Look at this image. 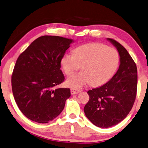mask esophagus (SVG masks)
Returning <instances> with one entry per match:
<instances>
[{
  "label": "esophagus",
  "mask_w": 148,
  "mask_h": 148,
  "mask_svg": "<svg viewBox=\"0 0 148 148\" xmlns=\"http://www.w3.org/2000/svg\"><path fill=\"white\" fill-rule=\"evenodd\" d=\"M80 91H81L80 90H75V89H71V90H70V93H71L72 95L77 94V93H79Z\"/></svg>",
  "instance_id": "esophagus-1"
}]
</instances>
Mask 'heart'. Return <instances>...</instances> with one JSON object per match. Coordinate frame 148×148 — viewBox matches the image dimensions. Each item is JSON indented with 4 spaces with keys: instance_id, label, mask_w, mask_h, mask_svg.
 Returning <instances> with one entry per match:
<instances>
[{
    "instance_id": "heart-1",
    "label": "heart",
    "mask_w": 148,
    "mask_h": 148,
    "mask_svg": "<svg viewBox=\"0 0 148 148\" xmlns=\"http://www.w3.org/2000/svg\"><path fill=\"white\" fill-rule=\"evenodd\" d=\"M119 57L115 49L99 43L79 46L74 54H66L61 59V66L67 75L80 69L82 71L70 76L66 80L69 88L78 90L91 84L101 86L108 82L118 67Z\"/></svg>"
}]
</instances>
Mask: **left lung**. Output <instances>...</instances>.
Segmentation results:
<instances>
[{"label": "left lung", "mask_w": 148, "mask_h": 148, "mask_svg": "<svg viewBox=\"0 0 148 148\" xmlns=\"http://www.w3.org/2000/svg\"><path fill=\"white\" fill-rule=\"evenodd\" d=\"M116 48L120 65L116 74L104 85L89 90L90 99L84 111L93 125L109 128L123 121L133 107L137 91V67L124 47L107 38Z\"/></svg>", "instance_id": "1"}]
</instances>
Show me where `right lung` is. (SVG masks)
Here are the masks:
<instances>
[{"instance_id": "right-lung-1", "label": "right lung", "mask_w": 148, "mask_h": 148, "mask_svg": "<svg viewBox=\"0 0 148 148\" xmlns=\"http://www.w3.org/2000/svg\"><path fill=\"white\" fill-rule=\"evenodd\" d=\"M73 42L62 37L41 36L16 60L12 76L13 95L18 108L30 120L47 123L64 109L70 90L54 88L64 80L60 62Z\"/></svg>"}]
</instances>
